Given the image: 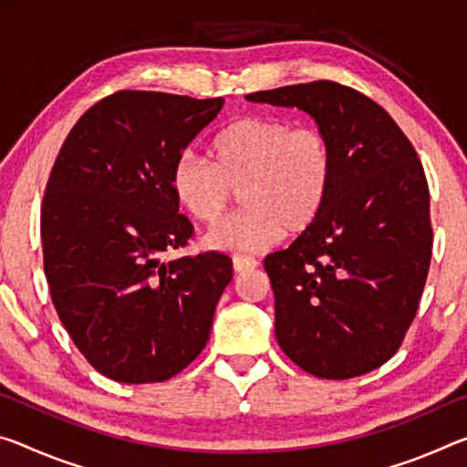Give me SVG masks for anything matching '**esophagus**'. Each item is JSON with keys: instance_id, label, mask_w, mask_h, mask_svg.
I'll use <instances>...</instances> for the list:
<instances>
[{"instance_id": "obj_1", "label": "esophagus", "mask_w": 467, "mask_h": 467, "mask_svg": "<svg viewBox=\"0 0 467 467\" xmlns=\"http://www.w3.org/2000/svg\"><path fill=\"white\" fill-rule=\"evenodd\" d=\"M233 268L236 274H247V272L257 268V262L254 260V257H234Z\"/></svg>"}]
</instances>
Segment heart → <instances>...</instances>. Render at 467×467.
<instances>
[{
	"mask_svg": "<svg viewBox=\"0 0 467 467\" xmlns=\"http://www.w3.org/2000/svg\"><path fill=\"white\" fill-rule=\"evenodd\" d=\"M212 164L182 153L170 184L174 199L202 224H218L234 193L245 205L205 236L212 249L260 254L285 233L303 234L327 210L335 182V150L316 127H293L285 118L247 116L216 132Z\"/></svg>",
	"mask_w": 467,
	"mask_h": 467,
	"instance_id": "1",
	"label": "heart"
}]
</instances>
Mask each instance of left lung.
Masks as SVG:
<instances>
[{
    "instance_id": "1",
    "label": "left lung",
    "mask_w": 467,
    "mask_h": 467,
    "mask_svg": "<svg viewBox=\"0 0 467 467\" xmlns=\"http://www.w3.org/2000/svg\"><path fill=\"white\" fill-rule=\"evenodd\" d=\"M247 99L303 109L335 150L322 218L264 260L280 349L317 379L372 372L401 347L431 268V193L418 153L379 103L332 80Z\"/></svg>"
}]
</instances>
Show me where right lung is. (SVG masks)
<instances>
[{
	"label": "right lung",
	"instance_id": "1",
	"mask_svg": "<svg viewBox=\"0 0 467 467\" xmlns=\"http://www.w3.org/2000/svg\"><path fill=\"white\" fill-rule=\"evenodd\" d=\"M224 106L158 91H118L88 108L66 137L41 205L51 301L99 374L164 382L210 338L233 260L207 251L160 262L187 245L174 161Z\"/></svg>",
	"mask_w": 467,
	"mask_h": 467
}]
</instances>
